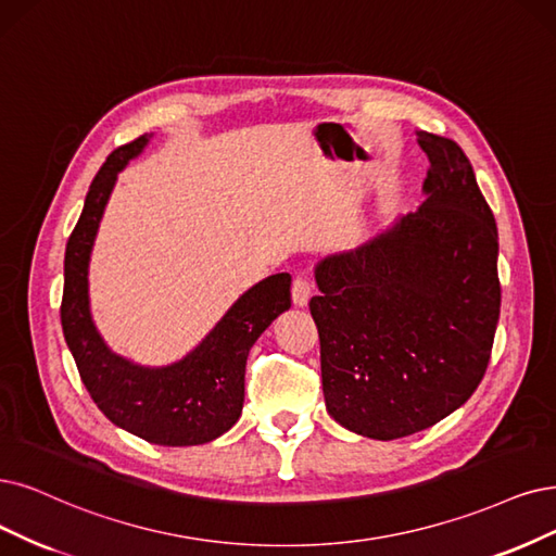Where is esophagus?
I'll list each match as a JSON object with an SVG mask.
<instances>
[{
    "label": "esophagus",
    "instance_id": "34e87169",
    "mask_svg": "<svg viewBox=\"0 0 556 556\" xmlns=\"http://www.w3.org/2000/svg\"><path fill=\"white\" fill-rule=\"evenodd\" d=\"M293 302L298 304V306H304L306 302H309V298H312V283H309V279H306L304 275H298L295 279H293Z\"/></svg>",
    "mask_w": 556,
    "mask_h": 556
}]
</instances>
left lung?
I'll return each instance as SVG.
<instances>
[{
    "label": "left lung",
    "mask_w": 556,
    "mask_h": 556,
    "mask_svg": "<svg viewBox=\"0 0 556 556\" xmlns=\"http://www.w3.org/2000/svg\"><path fill=\"white\" fill-rule=\"evenodd\" d=\"M428 199L359 250L316 267L327 413L399 440L458 409L485 376L500 320L497 224L454 139L419 132Z\"/></svg>",
    "instance_id": "1"
}]
</instances>
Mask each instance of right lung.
Masks as SVG:
<instances>
[{"mask_svg":"<svg viewBox=\"0 0 556 556\" xmlns=\"http://www.w3.org/2000/svg\"><path fill=\"white\" fill-rule=\"evenodd\" d=\"M147 141L149 137L141 135L114 149L91 182L85 211L66 244L61 327L81 382L112 424L151 444H205L238 421L247 355L265 327L291 306V275L279 273L252 286L201 345L172 366L147 368L114 355L89 314L87 270L116 174Z\"/></svg>","mask_w":556,"mask_h":556,"instance_id":"1","label":"right lung"}]
</instances>
